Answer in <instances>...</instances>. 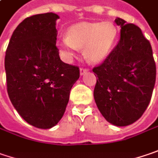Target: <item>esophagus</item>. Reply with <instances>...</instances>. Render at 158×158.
Here are the masks:
<instances>
[{
	"mask_svg": "<svg viewBox=\"0 0 158 158\" xmlns=\"http://www.w3.org/2000/svg\"><path fill=\"white\" fill-rule=\"evenodd\" d=\"M88 72V69H86V68H83V67H81L80 68V75H83L85 73H87Z\"/></svg>",
	"mask_w": 158,
	"mask_h": 158,
	"instance_id": "esophagus-1",
	"label": "esophagus"
}]
</instances>
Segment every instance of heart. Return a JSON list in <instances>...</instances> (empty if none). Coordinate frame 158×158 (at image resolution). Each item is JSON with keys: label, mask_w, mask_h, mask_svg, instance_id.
<instances>
[{"label": "heart", "mask_w": 158, "mask_h": 158, "mask_svg": "<svg viewBox=\"0 0 158 158\" xmlns=\"http://www.w3.org/2000/svg\"><path fill=\"white\" fill-rule=\"evenodd\" d=\"M117 36L113 24L81 23L68 29L67 36L58 41V46L67 59H72L79 48H83L85 58L91 62H100L111 52Z\"/></svg>", "instance_id": "b5f03b06"}]
</instances>
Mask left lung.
<instances>
[{
  "label": "left lung",
  "instance_id": "left-lung-1",
  "mask_svg": "<svg viewBox=\"0 0 158 158\" xmlns=\"http://www.w3.org/2000/svg\"><path fill=\"white\" fill-rule=\"evenodd\" d=\"M120 40L105 61L92 69L94 99L106 121L115 126L136 122L149 104L156 83L152 48L141 30L116 18Z\"/></svg>",
  "mask_w": 158,
  "mask_h": 158
}]
</instances>
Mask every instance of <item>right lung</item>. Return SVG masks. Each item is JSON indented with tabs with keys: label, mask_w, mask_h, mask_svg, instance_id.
<instances>
[{
	"label": "right lung",
	"mask_w": 158,
	"mask_h": 158,
	"mask_svg": "<svg viewBox=\"0 0 158 158\" xmlns=\"http://www.w3.org/2000/svg\"><path fill=\"white\" fill-rule=\"evenodd\" d=\"M59 17L52 12L24 19L14 30L5 56L7 91L29 124L50 129L66 111L79 68L64 63L56 47Z\"/></svg>",
	"instance_id": "obj_1"
}]
</instances>
